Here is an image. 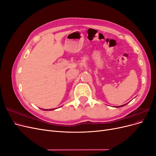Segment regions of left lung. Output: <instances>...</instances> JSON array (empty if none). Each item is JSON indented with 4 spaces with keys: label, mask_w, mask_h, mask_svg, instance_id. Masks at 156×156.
I'll use <instances>...</instances> for the list:
<instances>
[{
    "label": "left lung",
    "mask_w": 156,
    "mask_h": 156,
    "mask_svg": "<svg viewBox=\"0 0 156 156\" xmlns=\"http://www.w3.org/2000/svg\"><path fill=\"white\" fill-rule=\"evenodd\" d=\"M127 103H126V104H124V105H120V106H117V107H123V106H124V105H127Z\"/></svg>",
    "instance_id": "left-lung-1"
}]
</instances>
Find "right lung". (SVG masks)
<instances>
[{
	"label": "right lung",
	"mask_w": 156,
	"mask_h": 156,
	"mask_svg": "<svg viewBox=\"0 0 156 156\" xmlns=\"http://www.w3.org/2000/svg\"><path fill=\"white\" fill-rule=\"evenodd\" d=\"M41 109L44 110V111H48V109H43V108H41ZM56 109V108H51V109H49V111H53V110H55Z\"/></svg>",
	"instance_id": "1"
}]
</instances>
